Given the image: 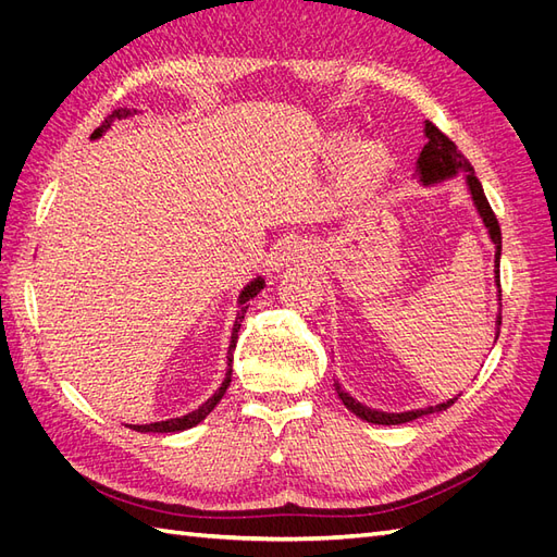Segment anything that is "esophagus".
<instances>
[{
	"label": "esophagus",
	"mask_w": 557,
	"mask_h": 557,
	"mask_svg": "<svg viewBox=\"0 0 557 557\" xmlns=\"http://www.w3.org/2000/svg\"><path fill=\"white\" fill-rule=\"evenodd\" d=\"M301 248L299 246V242H290V244H285L283 248H281V256H278V260L281 262H295L297 258H301Z\"/></svg>",
	"instance_id": "1"
}]
</instances>
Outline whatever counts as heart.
Returning <instances> with one entry per match:
<instances>
[{
    "label": "heart",
    "instance_id": "obj_1",
    "mask_svg": "<svg viewBox=\"0 0 557 557\" xmlns=\"http://www.w3.org/2000/svg\"><path fill=\"white\" fill-rule=\"evenodd\" d=\"M350 141V134L342 132L336 134L332 139L334 148L342 150L346 148ZM391 150L379 139H367L362 144L356 146L352 156L346 164L344 176L339 181V188L348 195V197H358L364 195L367 190H372L374 185L385 176L387 166H391Z\"/></svg>",
    "mask_w": 557,
    "mask_h": 557
}]
</instances>
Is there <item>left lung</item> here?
Returning a JSON list of instances; mask_svg holds the SVG:
<instances>
[{"instance_id": "8db88e82", "label": "left lung", "mask_w": 557, "mask_h": 557, "mask_svg": "<svg viewBox=\"0 0 557 557\" xmlns=\"http://www.w3.org/2000/svg\"><path fill=\"white\" fill-rule=\"evenodd\" d=\"M425 139L428 144L423 146V150H420L418 156V162H416V178L420 185H434V183H442V181H448V178H455L458 174H462L465 178V185L467 190L471 195V201H474L476 207V213L481 215V221L487 230V237H491V242L495 244V283L499 288V256H502V232H499V223L497 218L491 209V205H487L485 199V193L481 188V181L476 178L474 174V166L469 164V160L460 153L458 146H455L446 134L432 125L430 121H425ZM502 293V290H499ZM497 332L495 336H499V323H502V315H497ZM334 387H336V395H339V399L344 401V407L348 411L356 413L358 418L367 420V423H374V425H401V423H409V420H416L420 416H428V413H434V411H446L450 404L458 399H446L442 404H436V407H425V409H411V411H399V413H391V411H379V409H372L367 407V404L358 401L356 397H350L344 387L339 385V381H334Z\"/></svg>"}]
</instances>
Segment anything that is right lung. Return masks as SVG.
Returning a JSON list of instances; mask_svg holds the SVG:
<instances>
[{"instance_id": "1", "label": "right lung", "mask_w": 557, "mask_h": 557, "mask_svg": "<svg viewBox=\"0 0 557 557\" xmlns=\"http://www.w3.org/2000/svg\"><path fill=\"white\" fill-rule=\"evenodd\" d=\"M137 113H141V111H137V109H115L111 115H107V121L92 132V139L102 137V134L113 125V121H123V117H132V115H137ZM262 288H264V278L258 276V278H252L248 285H244V290L239 293V299H237V301H239V311H237V318H234L232 339H230V350H227V372H225V379H223L221 387H218V391H215L205 404H201L199 409H195V411H190V413H185V416H181V418L158 420V423H148V425H127L129 430H137V432H183V430H190V428H195L197 423H201V420H205V418L215 409V404L223 399L225 391L230 387V381H232V356H234V348H237L239 327H242V320H244L246 309H248L246 301L256 297Z\"/></svg>"}]
</instances>
